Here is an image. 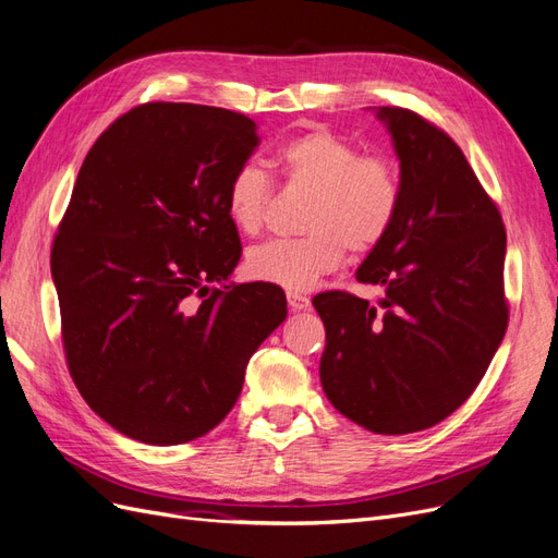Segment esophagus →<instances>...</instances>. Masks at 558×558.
I'll use <instances>...</instances> for the list:
<instances>
[{
  "label": "esophagus",
  "instance_id": "34e87169",
  "mask_svg": "<svg viewBox=\"0 0 558 558\" xmlns=\"http://www.w3.org/2000/svg\"><path fill=\"white\" fill-rule=\"evenodd\" d=\"M289 305H291V310L293 312H305V310H310L312 307V302H310V298L307 295H302V293H295V291H289Z\"/></svg>",
  "mask_w": 558,
  "mask_h": 558
}]
</instances>
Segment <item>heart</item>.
<instances>
[{
	"mask_svg": "<svg viewBox=\"0 0 558 558\" xmlns=\"http://www.w3.org/2000/svg\"><path fill=\"white\" fill-rule=\"evenodd\" d=\"M286 181L312 191L302 218L305 238H279L253 246L246 269L253 279L289 291H310L344 263L347 248L367 253L386 240L400 211V179L393 162L363 150L326 128H310L279 148ZM272 179L256 162L234 167L226 189L232 226L256 234L265 226Z\"/></svg>",
	"mask_w": 558,
	"mask_h": 558,
	"instance_id": "heart-1",
	"label": "heart"
}]
</instances>
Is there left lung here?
Segmentation results:
<instances>
[{
  "instance_id": "left-lung-1",
  "label": "left lung",
  "mask_w": 558,
  "mask_h": 558,
  "mask_svg": "<svg viewBox=\"0 0 558 558\" xmlns=\"http://www.w3.org/2000/svg\"><path fill=\"white\" fill-rule=\"evenodd\" d=\"M400 160V211L356 279L312 305L326 326L320 384L332 408L379 435L440 424L472 396L508 330L505 228L463 150L410 109L379 107Z\"/></svg>"
}]
</instances>
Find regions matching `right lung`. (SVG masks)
I'll use <instances>...</instances> for the list:
<instances>
[{
    "label": "right lung",
    "instance_id": "obj_1",
    "mask_svg": "<svg viewBox=\"0 0 558 558\" xmlns=\"http://www.w3.org/2000/svg\"><path fill=\"white\" fill-rule=\"evenodd\" d=\"M244 113L148 102L99 134L50 253L70 375L95 414L146 445L191 442L238 402L248 359L286 318L275 283H230L226 211L258 146Z\"/></svg>",
    "mask_w": 558,
    "mask_h": 558
}]
</instances>
